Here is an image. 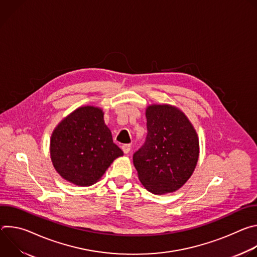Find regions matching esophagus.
<instances>
[{"label":"esophagus","instance_id":"1","mask_svg":"<svg viewBox=\"0 0 257 257\" xmlns=\"http://www.w3.org/2000/svg\"><path fill=\"white\" fill-rule=\"evenodd\" d=\"M131 150V145L130 144H123L122 145V151L124 152V154H128Z\"/></svg>","mask_w":257,"mask_h":257}]
</instances>
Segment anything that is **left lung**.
Here are the masks:
<instances>
[{
    "label": "left lung",
    "mask_w": 257,
    "mask_h": 257,
    "mask_svg": "<svg viewBox=\"0 0 257 257\" xmlns=\"http://www.w3.org/2000/svg\"><path fill=\"white\" fill-rule=\"evenodd\" d=\"M145 141L133 155L142 185L154 194L178 190L192 175L199 142L189 120L169 104L146 108Z\"/></svg>",
    "instance_id": "left-lung-1"
}]
</instances>
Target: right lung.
Wrapping results in <instances>:
<instances>
[{
    "instance_id": "right-lung-1",
    "label": "right lung",
    "mask_w": 257,
    "mask_h": 257,
    "mask_svg": "<svg viewBox=\"0 0 257 257\" xmlns=\"http://www.w3.org/2000/svg\"><path fill=\"white\" fill-rule=\"evenodd\" d=\"M123 156L105 126L103 113L82 106L66 117L51 139V158L57 172L78 186L92 185L113 161Z\"/></svg>"
}]
</instances>
